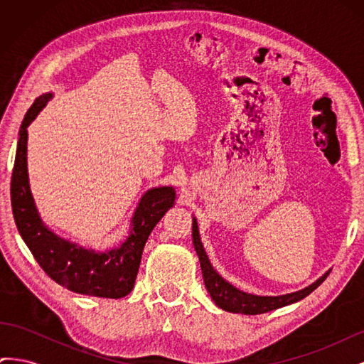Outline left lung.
Returning <instances> with one entry per match:
<instances>
[{"mask_svg":"<svg viewBox=\"0 0 364 364\" xmlns=\"http://www.w3.org/2000/svg\"><path fill=\"white\" fill-rule=\"evenodd\" d=\"M193 243H194L197 255H199L206 290L209 291V294H211L213 301L220 308H222V310L229 311V313L253 316V314H262V313H269L272 310H277V308L290 305L293 302L304 299V297H306L311 291H314L328 277V273H326V274H323L321 279H317L314 284H311L310 287H306V289H304L301 291H296V293L284 294V296L247 294L245 291L237 290L234 285H230L229 282H226L213 269L211 262H209L206 253L203 250V246L200 243L199 229H197L196 220H193Z\"/></svg>","mask_w":364,"mask_h":364,"instance_id":"8db88e82","label":"left lung"}]
</instances>
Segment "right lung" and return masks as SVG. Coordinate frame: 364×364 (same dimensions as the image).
<instances>
[{"label":"right lung","instance_id":"1","mask_svg":"<svg viewBox=\"0 0 364 364\" xmlns=\"http://www.w3.org/2000/svg\"><path fill=\"white\" fill-rule=\"evenodd\" d=\"M51 94L38 97L19 129L18 149L10 183L16 228L33 257L48 277L74 293L119 299L134 289L142 250L156 223L173 206L171 186L147 191L132 218L130 235L109 252H94L54 235L43 226L30 193L27 174V126L47 105Z\"/></svg>","mask_w":364,"mask_h":364}]
</instances>
